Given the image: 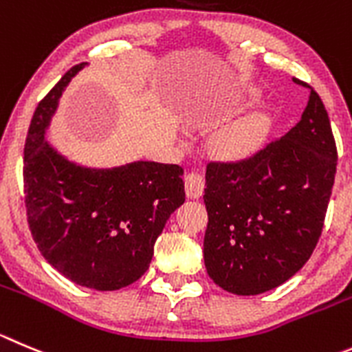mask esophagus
<instances>
[{
  "label": "esophagus",
  "mask_w": 352,
  "mask_h": 352,
  "mask_svg": "<svg viewBox=\"0 0 352 352\" xmlns=\"http://www.w3.org/2000/svg\"><path fill=\"white\" fill-rule=\"evenodd\" d=\"M184 182H186V195L189 196V198L196 199L203 195V189H205V179H203L199 173L189 172L186 175V179H184Z\"/></svg>",
  "instance_id": "1"
}]
</instances>
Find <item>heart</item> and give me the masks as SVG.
Returning a JSON list of instances; mask_svg holds the SVG:
<instances>
[{"instance_id": "1", "label": "heart", "mask_w": 352, "mask_h": 352, "mask_svg": "<svg viewBox=\"0 0 352 352\" xmlns=\"http://www.w3.org/2000/svg\"><path fill=\"white\" fill-rule=\"evenodd\" d=\"M257 137V128L254 123H239L229 128L221 139V147L231 156H241L250 151Z\"/></svg>"}]
</instances>
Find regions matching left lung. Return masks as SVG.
Returning <instances> with one entry per match:
<instances>
[{
  "mask_svg": "<svg viewBox=\"0 0 352 352\" xmlns=\"http://www.w3.org/2000/svg\"><path fill=\"white\" fill-rule=\"evenodd\" d=\"M335 170L330 120L313 88L283 137L245 160L210 161L203 255L215 285L258 295L290 280L316 248Z\"/></svg>",
  "mask_w": 352,
  "mask_h": 352,
  "instance_id": "left-lung-1",
  "label": "left lung"
}]
</instances>
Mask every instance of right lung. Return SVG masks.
Instances as JSON below:
<instances>
[{
	"label": "right lung",
	"instance_id": "obj_1",
	"mask_svg": "<svg viewBox=\"0 0 352 352\" xmlns=\"http://www.w3.org/2000/svg\"><path fill=\"white\" fill-rule=\"evenodd\" d=\"M85 65L69 69L36 107L24 147V198L48 264L80 287L111 292L149 269L157 236L186 201L184 170L154 161L83 168L45 140L62 90Z\"/></svg>",
	"mask_w": 352,
	"mask_h": 352
}]
</instances>
